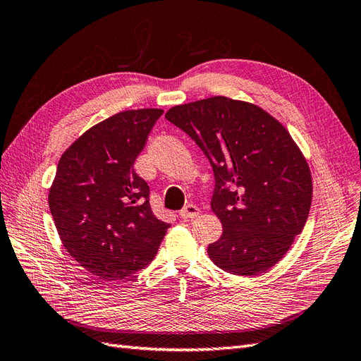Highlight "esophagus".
I'll use <instances>...</instances> for the list:
<instances>
[{"instance_id":"1","label":"esophagus","mask_w":361,"mask_h":361,"mask_svg":"<svg viewBox=\"0 0 361 361\" xmlns=\"http://www.w3.org/2000/svg\"><path fill=\"white\" fill-rule=\"evenodd\" d=\"M178 214L183 219H190V218H195V216L200 214V209L195 204H188V205H184V209H181L178 212Z\"/></svg>"}]
</instances>
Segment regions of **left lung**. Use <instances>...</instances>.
I'll return each instance as SVG.
<instances>
[{
	"instance_id": "8db88e82",
	"label": "left lung",
	"mask_w": 361,
	"mask_h": 361,
	"mask_svg": "<svg viewBox=\"0 0 361 361\" xmlns=\"http://www.w3.org/2000/svg\"><path fill=\"white\" fill-rule=\"evenodd\" d=\"M166 119L202 149L214 173L212 210L222 224L209 257L252 276L290 250L312 205V172L280 122L251 102L212 97L168 110Z\"/></svg>"
}]
</instances>
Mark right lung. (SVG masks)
Listing matches in <instances>:
<instances>
[{
    "label": "right lung",
    "mask_w": 361,
    "mask_h": 361,
    "mask_svg": "<svg viewBox=\"0 0 361 361\" xmlns=\"http://www.w3.org/2000/svg\"><path fill=\"white\" fill-rule=\"evenodd\" d=\"M161 109L126 110L61 154L48 204L65 250L102 281L123 280L156 257L169 224L149 205L135 164Z\"/></svg>",
    "instance_id": "obj_1"
}]
</instances>
